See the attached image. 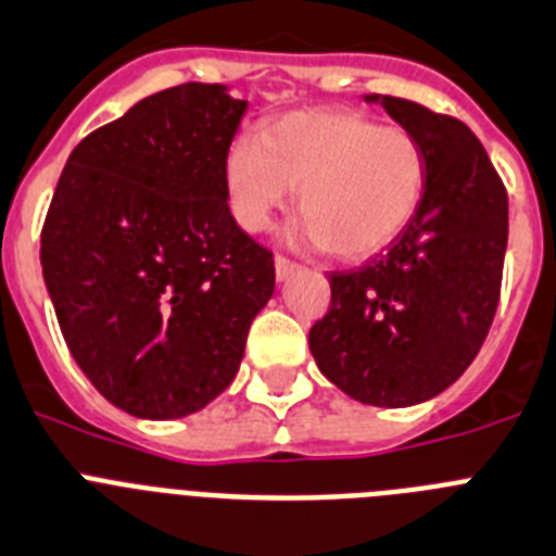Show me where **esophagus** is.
<instances>
[{
	"instance_id": "34e87169",
	"label": "esophagus",
	"mask_w": 556,
	"mask_h": 556,
	"mask_svg": "<svg viewBox=\"0 0 556 556\" xmlns=\"http://www.w3.org/2000/svg\"><path fill=\"white\" fill-rule=\"evenodd\" d=\"M274 268H277V279H288L293 271H296L299 265L293 263V260L282 257V254H277V260H274Z\"/></svg>"
}]
</instances>
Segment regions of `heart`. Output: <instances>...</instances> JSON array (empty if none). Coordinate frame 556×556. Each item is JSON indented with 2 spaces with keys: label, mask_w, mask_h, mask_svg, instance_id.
Returning <instances> with one entry per match:
<instances>
[{
  "label": "heart",
  "mask_w": 556,
  "mask_h": 556,
  "mask_svg": "<svg viewBox=\"0 0 556 556\" xmlns=\"http://www.w3.org/2000/svg\"><path fill=\"white\" fill-rule=\"evenodd\" d=\"M229 210L265 231L296 187V235L341 260H364L412 224L425 195L422 142L355 111H293L260 137H240L224 162Z\"/></svg>",
  "instance_id": "heart-1"
}]
</instances>
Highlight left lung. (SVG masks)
Segmentation results:
<instances>
[{"label":"left lung","instance_id":"8db88e82","mask_svg":"<svg viewBox=\"0 0 556 556\" xmlns=\"http://www.w3.org/2000/svg\"><path fill=\"white\" fill-rule=\"evenodd\" d=\"M422 142L417 215L355 271L330 274V311L311 327L325 378L366 405L403 408L462 378L498 311L509 198L462 119L414 100L369 94Z\"/></svg>","mask_w":556,"mask_h":556}]
</instances>
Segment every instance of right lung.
I'll return each instance as SVG.
<instances>
[{"label":"right lung","instance_id":"right-lung-1","mask_svg":"<svg viewBox=\"0 0 556 556\" xmlns=\"http://www.w3.org/2000/svg\"><path fill=\"white\" fill-rule=\"evenodd\" d=\"M245 100L181 84L80 139L41 229L72 358L142 419L201 412L235 380L274 254L231 218L224 162Z\"/></svg>","mask_w":556,"mask_h":556}]
</instances>
